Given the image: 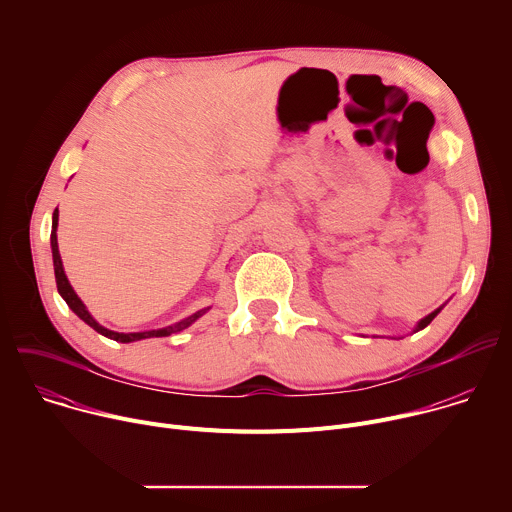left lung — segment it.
I'll return each instance as SVG.
<instances>
[{
  "label": "left lung",
  "mask_w": 512,
  "mask_h": 512,
  "mask_svg": "<svg viewBox=\"0 0 512 512\" xmlns=\"http://www.w3.org/2000/svg\"><path fill=\"white\" fill-rule=\"evenodd\" d=\"M440 310H442V308H437V310H433L429 316H425L423 320H419V324L415 326V330H413V332H419V330H423V328H425V326H427V324H429V322H431V320H433L437 314H440Z\"/></svg>",
  "instance_id": "1"
}]
</instances>
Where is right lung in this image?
I'll list each match as a JSON object with an SVG mask.
<instances>
[{
  "instance_id": "1",
  "label": "right lung",
  "mask_w": 512,
  "mask_h": 512,
  "mask_svg": "<svg viewBox=\"0 0 512 512\" xmlns=\"http://www.w3.org/2000/svg\"><path fill=\"white\" fill-rule=\"evenodd\" d=\"M56 227H58V208L54 210L52 214V233H50V247H52V261H54V277H56V287H58V294L64 298V302L68 304V308L75 312L85 324H89L93 330H97L99 334L111 338V340H117V342H135V340H143V338H162V336H170L174 332H180L184 328H188L190 324H194L202 314H206L208 308L204 310H198L196 314L168 326V328H160V330H148V332H131V334H123V332H113V330H107L103 328L91 314L89 310L85 308V304L81 302V298L75 294V289H72V285L68 283L66 275H64V267H62V259H60V253H58V241H56Z\"/></svg>"
}]
</instances>
